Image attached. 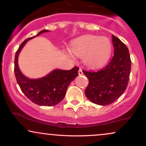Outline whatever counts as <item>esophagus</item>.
Segmentation results:
<instances>
[{
  "instance_id": "obj_1",
  "label": "esophagus",
  "mask_w": 146,
  "mask_h": 146,
  "mask_svg": "<svg viewBox=\"0 0 146 146\" xmlns=\"http://www.w3.org/2000/svg\"><path fill=\"white\" fill-rule=\"evenodd\" d=\"M78 74L79 75H83V72H82V70L81 68H79V71H78Z\"/></svg>"
}]
</instances>
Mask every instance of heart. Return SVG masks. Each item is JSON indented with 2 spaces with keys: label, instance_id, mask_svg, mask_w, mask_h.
<instances>
[{
  "label": "heart",
  "instance_id": "obj_1",
  "mask_svg": "<svg viewBox=\"0 0 146 146\" xmlns=\"http://www.w3.org/2000/svg\"><path fill=\"white\" fill-rule=\"evenodd\" d=\"M71 49L75 56H84V62L87 66L98 68L109 59L112 45L106 37L87 35L73 42Z\"/></svg>",
  "mask_w": 146,
  "mask_h": 146
}]
</instances>
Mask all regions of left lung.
Instances as JSON below:
<instances>
[{"label": "left lung", "instance_id": "1", "mask_svg": "<svg viewBox=\"0 0 146 146\" xmlns=\"http://www.w3.org/2000/svg\"><path fill=\"white\" fill-rule=\"evenodd\" d=\"M114 56L106 66L96 71H83L88 79L85 90L86 98L93 103L105 106L113 103L124 93L131 69L128 48L112 35Z\"/></svg>", "mask_w": 146, "mask_h": 146}]
</instances>
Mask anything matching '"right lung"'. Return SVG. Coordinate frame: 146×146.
Instances as JSON below:
<instances>
[{
	"label": "right lung",
	"mask_w": 146,
	"mask_h": 146,
	"mask_svg": "<svg viewBox=\"0 0 146 146\" xmlns=\"http://www.w3.org/2000/svg\"><path fill=\"white\" fill-rule=\"evenodd\" d=\"M47 31L42 30L36 36ZM36 36L25 40L16 51L14 60L15 76L23 93L31 102L40 106H52L58 104L64 98L68 85L78 75L79 68L75 66L68 71L53 70L46 76L35 80L25 77L18 67V54L27 42Z\"/></svg>",
	"instance_id": "obj_1"
}]
</instances>
